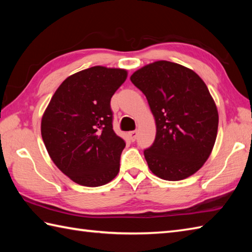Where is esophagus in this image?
<instances>
[{
  "label": "esophagus",
  "instance_id": "1",
  "mask_svg": "<svg viewBox=\"0 0 252 252\" xmlns=\"http://www.w3.org/2000/svg\"><path fill=\"white\" fill-rule=\"evenodd\" d=\"M129 137L132 142H134L137 137V131H132L129 133Z\"/></svg>",
  "mask_w": 252,
  "mask_h": 252
}]
</instances>
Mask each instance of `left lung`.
<instances>
[{
  "mask_svg": "<svg viewBox=\"0 0 252 252\" xmlns=\"http://www.w3.org/2000/svg\"><path fill=\"white\" fill-rule=\"evenodd\" d=\"M131 82L146 96L156 137L144 156L160 179L189 178L207 161L215 145L219 115L205 82L190 69L159 61L138 69Z\"/></svg>",
  "mask_w": 252,
  "mask_h": 252,
  "instance_id": "1",
  "label": "left lung"
}]
</instances>
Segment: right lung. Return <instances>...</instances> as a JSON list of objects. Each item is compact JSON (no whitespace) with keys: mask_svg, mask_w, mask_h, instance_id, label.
<instances>
[{"mask_svg":"<svg viewBox=\"0 0 252 252\" xmlns=\"http://www.w3.org/2000/svg\"><path fill=\"white\" fill-rule=\"evenodd\" d=\"M126 76L125 69L101 66L79 71L60 85L44 112L47 153L77 184L101 186L119 172L126 142L112 129L110 99Z\"/></svg>","mask_w":252,"mask_h":252,"instance_id":"right-lung-1","label":"right lung"}]
</instances>
